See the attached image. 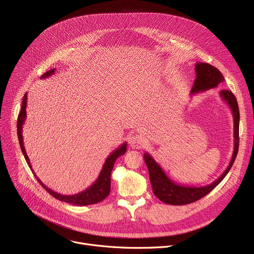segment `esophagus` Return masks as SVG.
I'll return each instance as SVG.
<instances>
[{
  "label": "esophagus",
  "instance_id": "obj_1",
  "mask_svg": "<svg viewBox=\"0 0 254 254\" xmlns=\"http://www.w3.org/2000/svg\"><path fill=\"white\" fill-rule=\"evenodd\" d=\"M128 144L130 145L131 148L134 149H140L143 147L144 144V138L141 135H131L128 140Z\"/></svg>",
  "mask_w": 254,
  "mask_h": 254
}]
</instances>
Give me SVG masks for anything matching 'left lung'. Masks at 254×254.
<instances>
[{"mask_svg":"<svg viewBox=\"0 0 254 254\" xmlns=\"http://www.w3.org/2000/svg\"><path fill=\"white\" fill-rule=\"evenodd\" d=\"M194 69L195 79L190 90L191 95L206 91L211 88H215L224 81V78L220 71L209 64L196 63ZM219 96L226 103V105L230 107L234 116V151L228 168H226V170L222 173L219 178H217L211 184L205 186H185L171 180L164 172L162 167L154 161L151 154L148 152L144 153V161L148 168L153 193L162 202L174 206L193 203L197 201V199L204 197L212 190H214L230 172L239 150L240 113L237 99L232 91L222 89L219 91Z\"/></svg>","mask_w":254,"mask_h":254,"instance_id":"8db88e82","label":"left lung"}]
</instances>
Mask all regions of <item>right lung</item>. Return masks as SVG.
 Returning <instances> with one entry per match:
<instances>
[{
  "instance_id": "1",
  "label": "right lung",
  "mask_w": 254,
  "mask_h": 254,
  "mask_svg": "<svg viewBox=\"0 0 254 254\" xmlns=\"http://www.w3.org/2000/svg\"><path fill=\"white\" fill-rule=\"evenodd\" d=\"M56 72V69H51L49 71H47L45 74H43L41 77V79H45L48 78L49 76L53 75ZM26 101H28V93H25L23 99H22V104H21V110L18 114V119H17V136H18V141H19V145L21 151L23 153V156L25 158L26 163H28L31 171L34 173L35 178L38 180V182L42 185V188H44L53 197H56L62 202H65L69 203L72 205H76V206H86V205H92V204H97L105 197L108 196L109 192H110V185H111V172L113 170L114 167V163L117 159L118 156H122L123 154L126 153L127 151V144L125 142L123 145H120L117 149H115L108 157L106 158L105 164L101 170L100 175L98 177V179L92 183V185H90L88 189H86L85 190L76 193V194H72V195H64V194H61L58 193L56 191L51 190L50 189H48L46 185H44V183L40 180L37 175L35 174V172L32 168L31 162L29 159L28 154H26L25 148H24V144H23V137H22V126L24 125L25 118H26Z\"/></svg>"
}]
</instances>
